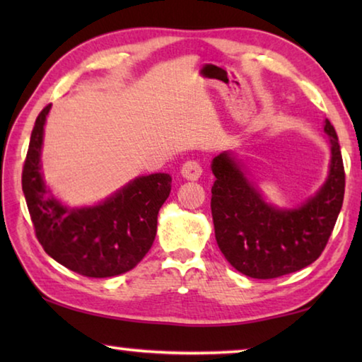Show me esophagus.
Segmentation results:
<instances>
[{
	"mask_svg": "<svg viewBox=\"0 0 362 362\" xmlns=\"http://www.w3.org/2000/svg\"><path fill=\"white\" fill-rule=\"evenodd\" d=\"M180 173H182V175L185 177V179H188V180H198L199 177H201V174H203V169H201L199 163H196V161H187V163L182 166Z\"/></svg>",
	"mask_w": 362,
	"mask_h": 362,
	"instance_id": "1",
	"label": "esophagus"
}]
</instances>
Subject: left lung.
Instances as JSON below:
<instances>
[{
	"mask_svg": "<svg viewBox=\"0 0 362 362\" xmlns=\"http://www.w3.org/2000/svg\"><path fill=\"white\" fill-rule=\"evenodd\" d=\"M330 166L324 185L297 209H278L263 201L230 153L212 159L211 211L216 240L233 268L249 278L273 279L298 272L322 254L345 194V169L339 137L326 119Z\"/></svg>",
	"mask_w": 362,
	"mask_h": 362,
	"instance_id": "left-lung-1",
	"label": "left lung"
}]
</instances>
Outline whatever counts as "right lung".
Here are the masks:
<instances>
[{
	"label": "right lung",
	"mask_w": 362,
	"mask_h": 362,
	"mask_svg": "<svg viewBox=\"0 0 362 362\" xmlns=\"http://www.w3.org/2000/svg\"><path fill=\"white\" fill-rule=\"evenodd\" d=\"M35 121L22 170V189L42 249L71 272L88 278H110L132 269L156 236L158 212L170 193L169 174L134 179L103 203L66 207L46 188L41 174V146L46 116Z\"/></svg>",
	"instance_id": "right-lung-1"
}]
</instances>
